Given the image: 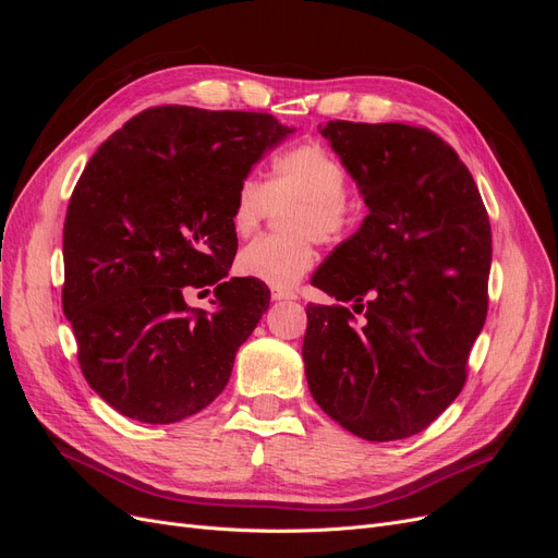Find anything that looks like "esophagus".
Masks as SVG:
<instances>
[{
    "instance_id": "obj_1",
    "label": "esophagus",
    "mask_w": 558,
    "mask_h": 558,
    "mask_svg": "<svg viewBox=\"0 0 558 558\" xmlns=\"http://www.w3.org/2000/svg\"><path fill=\"white\" fill-rule=\"evenodd\" d=\"M298 293L289 291V289H272V300L275 302H283V300H295Z\"/></svg>"
}]
</instances>
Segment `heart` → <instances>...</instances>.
<instances>
[{"label": "heart", "instance_id": "obj_1", "mask_svg": "<svg viewBox=\"0 0 558 558\" xmlns=\"http://www.w3.org/2000/svg\"><path fill=\"white\" fill-rule=\"evenodd\" d=\"M347 167L330 148L305 142L272 160L267 181L244 177L230 202V226L251 238L272 209L283 214L289 238H260L238 256L242 277L272 289H291L316 263L314 242H342L359 221V199L347 191Z\"/></svg>", "mask_w": 558, "mask_h": 558}]
</instances>
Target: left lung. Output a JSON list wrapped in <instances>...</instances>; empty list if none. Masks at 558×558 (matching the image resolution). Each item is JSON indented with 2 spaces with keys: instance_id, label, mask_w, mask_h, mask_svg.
I'll list each match as a JSON object with an SVG mask.
<instances>
[{
  "instance_id": "1",
  "label": "left lung",
  "mask_w": 558,
  "mask_h": 558,
  "mask_svg": "<svg viewBox=\"0 0 558 558\" xmlns=\"http://www.w3.org/2000/svg\"><path fill=\"white\" fill-rule=\"evenodd\" d=\"M320 134L359 183L367 216L312 286L365 314L307 305V384L349 433L402 440L465 384L488 310L492 223L475 179L435 132L328 121Z\"/></svg>"
}]
</instances>
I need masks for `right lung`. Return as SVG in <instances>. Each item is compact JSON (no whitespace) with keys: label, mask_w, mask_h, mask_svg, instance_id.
Returning <instances> with one entry per match:
<instances>
[{"label":"right lung","mask_w":558,"mask_h":558,"mask_svg":"<svg viewBox=\"0 0 558 558\" xmlns=\"http://www.w3.org/2000/svg\"><path fill=\"white\" fill-rule=\"evenodd\" d=\"M293 130L275 116L154 107L95 150L64 218L62 310L81 373L116 412L177 424L226 388L269 307L265 283L228 279L238 183ZM215 286L214 313L184 295Z\"/></svg>","instance_id":"obj_1"}]
</instances>
